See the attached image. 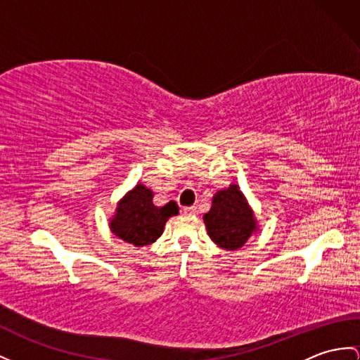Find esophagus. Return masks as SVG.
Here are the masks:
<instances>
[{
  "mask_svg": "<svg viewBox=\"0 0 360 360\" xmlns=\"http://www.w3.org/2000/svg\"><path fill=\"white\" fill-rule=\"evenodd\" d=\"M183 214H188V215H195L198 212V207L197 206H188V207H183Z\"/></svg>",
  "mask_w": 360,
  "mask_h": 360,
  "instance_id": "esophagus-1",
  "label": "esophagus"
}]
</instances>
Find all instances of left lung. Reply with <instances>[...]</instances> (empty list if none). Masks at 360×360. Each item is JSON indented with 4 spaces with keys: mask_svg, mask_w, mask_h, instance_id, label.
Here are the masks:
<instances>
[{
    "mask_svg": "<svg viewBox=\"0 0 360 360\" xmlns=\"http://www.w3.org/2000/svg\"><path fill=\"white\" fill-rule=\"evenodd\" d=\"M203 218L210 238L226 250L240 249L257 229L252 210L236 185L218 191Z\"/></svg>",
    "mask_w": 360,
    "mask_h": 360,
    "instance_id": "obj_1",
    "label": "left lung"
}]
</instances>
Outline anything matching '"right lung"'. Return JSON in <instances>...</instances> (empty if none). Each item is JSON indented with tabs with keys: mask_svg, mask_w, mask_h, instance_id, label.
Here are the masks:
<instances>
[{
	"mask_svg": "<svg viewBox=\"0 0 360 360\" xmlns=\"http://www.w3.org/2000/svg\"><path fill=\"white\" fill-rule=\"evenodd\" d=\"M177 214L179 206L175 201H169L163 207L154 206L153 191L137 185L120 201L110 226L120 240L140 248L159 238L168 218Z\"/></svg>",
	"mask_w": 360,
	"mask_h": 360,
	"instance_id": "obj_1",
	"label": "right lung"
}]
</instances>
